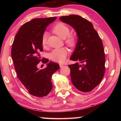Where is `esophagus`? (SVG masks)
<instances>
[{
  "instance_id": "34e87169",
  "label": "esophagus",
  "mask_w": 121,
  "mask_h": 121,
  "mask_svg": "<svg viewBox=\"0 0 121 121\" xmlns=\"http://www.w3.org/2000/svg\"><path fill=\"white\" fill-rule=\"evenodd\" d=\"M59 65H60V68H62L63 65H64L63 64H61V63H60V64H59Z\"/></svg>"
}]
</instances>
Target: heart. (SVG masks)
Masks as SVG:
<instances>
[{"label": "heart", "mask_w": 121, "mask_h": 121, "mask_svg": "<svg viewBox=\"0 0 121 121\" xmlns=\"http://www.w3.org/2000/svg\"><path fill=\"white\" fill-rule=\"evenodd\" d=\"M53 31L62 39H65V43L68 46L73 47L75 46L76 43L75 36L70 34V28L63 23H59L56 24L53 28ZM42 45L43 47L46 46L48 43V33L44 32L41 39ZM68 54V51L66 48H56L51 52L50 59L56 62L62 63L65 61Z\"/></svg>", "instance_id": "1"}]
</instances>
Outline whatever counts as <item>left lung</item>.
<instances>
[{
  "label": "left lung",
  "instance_id": "left-lung-1",
  "mask_svg": "<svg viewBox=\"0 0 121 121\" xmlns=\"http://www.w3.org/2000/svg\"><path fill=\"white\" fill-rule=\"evenodd\" d=\"M60 20L71 26L78 41L71 60L79 61L69 65L73 85L83 92L92 90L101 82L105 71V56L101 38L91 22L81 16H61Z\"/></svg>",
  "mask_w": 121,
  "mask_h": 121
}]
</instances>
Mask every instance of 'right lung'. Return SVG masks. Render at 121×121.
Segmentation results:
<instances>
[{"mask_svg": "<svg viewBox=\"0 0 121 121\" xmlns=\"http://www.w3.org/2000/svg\"><path fill=\"white\" fill-rule=\"evenodd\" d=\"M56 17L37 18L23 24L16 34L12 47L11 56L18 78L30 95L43 97L52 89L53 73L60 68L58 63L50 62L45 69L39 70L40 61L47 63L48 59H41L43 51L41 42L46 26Z\"/></svg>", "mask_w": 121, "mask_h": 121, "instance_id": "1", "label": "right lung"}]
</instances>
